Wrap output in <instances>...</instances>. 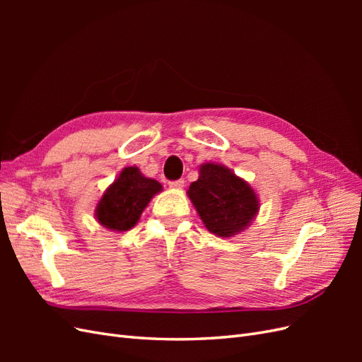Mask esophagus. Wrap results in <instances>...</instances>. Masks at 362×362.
<instances>
[{"label":"esophagus","instance_id":"1","mask_svg":"<svg viewBox=\"0 0 362 362\" xmlns=\"http://www.w3.org/2000/svg\"><path fill=\"white\" fill-rule=\"evenodd\" d=\"M169 187H170V189H177V190L182 189V187H184V180H177V181H170V182H169Z\"/></svg>","mask_w":362,"mask_h":362}]
</instances>
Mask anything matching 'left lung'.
I'll list each match as a JSON object with an SVG mask.
<instances>
[{
  "label": "left lung",
  "instance_id": "1",
  "mask_svg": "<svg viewBox=\"0 0 362 362\" xmlns=\"http://www.w3.org/2000/svg\"><path fill=\"white\" fill-rule=\"evenodd\" d=\"M189 198L211 234L233 237L254 221L259 201L254 189L223 164L205 163L190 184Z\"/></svg>",
  "mask_w": 362,
  "mask_h": 362
}]
</instances>
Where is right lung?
<instances>
[{"label":"right lung","mask_w":362,"mask_h":362,"mask_svg":"<svg viewBox=\"0 0 362 362\" xmlns=\"http://www.w3.org/2000/svg\"><path fill=\"white\" fill-rule=\"evenodd\" d=\"M161 190V184L146 178L139 168H125L104 192L96 205L95 217L110 231H128L139 222L149 201Z\"/></svg>","instance_id":"obj_1"}]
</instances>
